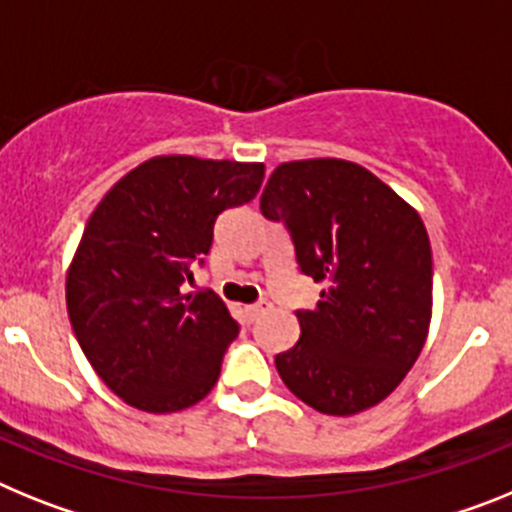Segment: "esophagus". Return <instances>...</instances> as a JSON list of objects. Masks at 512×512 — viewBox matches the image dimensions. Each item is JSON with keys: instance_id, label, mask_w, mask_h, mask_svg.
<instances>
[{"instance_id": "1", "label": "esophagus", "mask_w": 512, "mask_h": 512, "mask_svg": "<svg viewBox=\"0 0 512 512\" xmlns=\"http://www.w3.org/2000/svg\"><path fill=\"white\" fill-rule=\"evenodd\" d=\"M270 309H273V304H270L268 299H260V301H257V304L247 306V311H250V317H252V319L262 317V314H268Z\"/></svg>"}]
</instances>
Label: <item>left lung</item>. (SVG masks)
<instances>
[{
  "instance_id": "8db88e82",
  "label": "left lung",
  "mask_w": 512,
  "mask_h": 512,
  "mask_svg": "<svg viewBox=\"0 0 512 512\" xmlns=\"http://www.w3.org/2000/svg\"><path fill=\"white\" fill-rule=\"evenodd\" d=\"M260 211L286 226L299 270L324 283L301 337L275 355L283 384L324 415L386 399L428 337L433 255L425 224L389 185L345 159L281 164Z\"/></svg>"
}]
</instances>
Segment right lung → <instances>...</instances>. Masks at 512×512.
I'll return each mask as SVG.
<instances>
[{
    "mask_svg": "<svg viewBox=\"0 0 512 512\" xmlns=\"http://www.w3.org/2000/svg\"><path fill=\"white\" fill-rule=\"evenodd\" d=\"M262 164L154 157L115 182L84 226L66 309L87 361L144 412H177L216 386L239 322L213 291L182 293L213 224L250 203Z\"/></svg>",
    "mask_w": 512,
    "mask_h": 512,
    "instance_id": "1",
    "label": "right lung"
}]
</instances>
